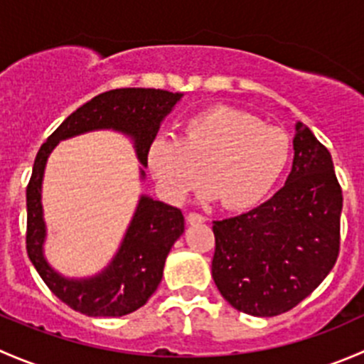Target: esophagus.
Segmentation results:
<instances>
[{
	"instance_id": "1",
	"label": "esophagus",
	"mask_w": 364,
	"mask_h": 364,
	"mask_svg": "<svg viewBox=\"0 0 364 364\" xmlns=\"http://www.w3.org/2000/svg\"><path fill=\"white\" fill-rule=\"evenodd\" d=\"M186 220H188L190 223H204L208 218H205L204 215H200V213L192 211V213H188V216H186Z\"/></svg>"
}]
</instances>
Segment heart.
Listing matches in <instances>:
<instances>
[{
  "mask_svg": "<svg viewBox=\"0 0 364 364\" xmlns=\"http://www.w3.org/2000/svg\"><path fill=\"white\" fill-rule=\"evenodd\" d=\"M291 155L287 134L253 114L213 105L183 124L181 139L159 135L148 164L165 196L181 199L204 178L223 208L248 209L273 190Z\"/></svg>",
  "mask_w": 364,
  "mask_h": 364,
  "instance_id": "obj_1",
  "label": "heart"
}]
</instances>
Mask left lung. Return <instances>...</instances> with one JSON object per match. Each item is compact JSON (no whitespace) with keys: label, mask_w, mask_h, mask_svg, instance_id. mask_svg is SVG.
Wrapping results in <instances>:
<instances>
[{"label":"left lung","mask_w":364,"mask_h":364,"mask_svg":"<svg viewBox=\"0 0 364 364\" xmlns=\"http://www.w3.org/2000/svg\"><path fill=\"white\" fill-rule=\"evenodd\" d=\"M341 205L331 153L297 123L284 188L252 211L213 222L211 273L223 299L255 317L292 310L338 259Z\"/></svg>","instance_id":"obj_1"}]
</instances>
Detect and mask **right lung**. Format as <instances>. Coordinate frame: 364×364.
Instances as JSON below:
<instances>
[{"mask_svg": "<svg viewBox=\"0 0 364 364\" xmlns=\"http://www.w3.org/2000/svg\"><path fill=\"white\" fill-rule=\"evenodd\" d=\"M181 93L151 87H121L105 91L72 112L38 149L31 178L26 188L28 227L26 250L35 269L58 299L87 317H123L148 303L164 274L165 259L185 230L181 209L149 197H141L123 245L111 266L95 278L67 280L43 259L46 223L40 190L46 161L54 146L63 139L98 128H112L134 139L142 165L155 141L161 119L172 111ZM144 176V171H141Z\"/></svg>", "mask_w": 364, "mask_h": 364, "instance_id": "obj_1", "label": "right lung"}]
</instances>
